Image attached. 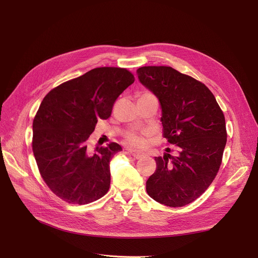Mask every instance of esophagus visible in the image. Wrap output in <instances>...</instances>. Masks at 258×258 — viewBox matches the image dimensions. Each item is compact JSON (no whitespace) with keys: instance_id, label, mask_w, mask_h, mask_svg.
<instances>
[{"instance_id":"esophagus-1","label":"esophagus","mask_w":258,"mask_h":258,"mask_svg":"<svg viewBox=\"0 0 258 258\" xmlns=\"http://www.w3.org/2000/svg\"><path fill=\"white\" fill-rule=\"evenodd\" d=\"M128 153H130L134 158H136V159H140V158H142V157L144 156L143 153L137 152V151H133V150H128Z\"/></svg>"}]
</instances>
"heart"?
<instances>
[{"instance_id":"heart-1","label":"heart","mask_w":258,"mask_h":258,"mask_svg":"<svg viewBox=\"0 0 258 258\" xmlns=\"http://www.w3.org/2000/svg\"><path fill=\"white\" fill-rule=\"evenodd\" d=\"M144 95H151V93H143L141 96H144ZM146 132H138V131H130L124 134V139L126 143L131 146L134 147H142L145 145L146 140H145V135Z\"/></svg>"}]
</instances>
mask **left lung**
Listing matches in <instances>:
<instances>
[{"mask_svg":"<svg viewBox=\"0 0 258 258\" xmlns=\"http://www.w3.org/2000/svg\"><path fill=\"white\" fill-rule=\"evenodd\" d=\"M137 73L159 98L163 138L178 152L155 158L157 168L146 191L169 207L190 204L206 191L222 164L227 142L224 113L204 84L171 67H141Z\"/></svg>","mask_w":258,"mask_h":258,"instance_id":"left-lung-1","label":"left lung"}]
</instances>
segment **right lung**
Instances as JSON below:
<instances>
[{
  "label": "right lung",
  "instance_id": "obj_1",
  "mask_svg": "<svg viewBox=\"0 0 258 258\" xmlns=\"http://www.w3.org/2000/svg\"><path fill=\"white\" fill-rule=\"evenodd\" d=\"M134 81L124 68H95L52 89L40 103L33 119L32 151L43 180L62 201L85 205L108 191L110 161L122 148L111 142L90 152L87 141Z\"/></svg>",
  "mask_w": 258,
  "mask_h": 258
}]
</instances>
